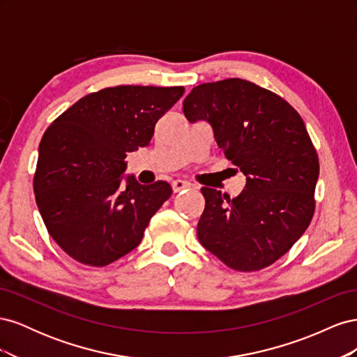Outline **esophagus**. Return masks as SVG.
Returning a JSON list of instances; mask_svg holds the SVG:
<instances>
[{"label":"esophagus","instance_id":"1","mask_svg":"<svg viewBox=\"0 0 357 357\" xmlns=\"http://www.w3.org/2000/svg\"><path fill=\"white\" fill-rule=\"evenodd\" d=\"M171 186H172V190H174V192H180L183 189H188L190 186V183L185 181V180H174L171 183Z\"/></svg>","mask_w":357,"mask_h":357}]
</instances>
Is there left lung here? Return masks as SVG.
<instances>
[{
  "label": "left lung",
  "mask_w": 357,
  "mask_h": 357,
  "mask_svg": "<svg viewBox=\"0 0 357 357\" xmlns=\"http://www.w3.org/2000/svg\"><path fill=\"white\" fill-rule=\"evenodd\" d=\"M183 113L190 123H210L215 143L245 176V189L232 199L201 189L199 243L236 271L274 264L314 214L319 158L302 117L282 96L243 79L197 86Z\"/></svg>",
  "instance_id": "left-lung-1"
}]
</instances>
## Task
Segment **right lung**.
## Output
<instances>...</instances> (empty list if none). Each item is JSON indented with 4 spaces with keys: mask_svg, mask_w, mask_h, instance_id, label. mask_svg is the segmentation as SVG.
I'll return each mask as SVG.
<instances>
[{
    "mask_svg": "<svg viewBox=\"0 0 357 357\" xmlns=\"http://www.w3.org/2000/svg\"><path fill=\"white\" fill-rule=\"evenodd\" d=\"M183 92V86L105 88L73 104L43 135L36 201L50 236L75 261L105 266L132 252L171 197L167 181L146 186L125 177V158L150 143Z\"/></svg>",
    "mask_w": 357,
    "mask_h": 357,
    "instance_id": "obj_1",
    "label": "right lung"
}]
</instances>
